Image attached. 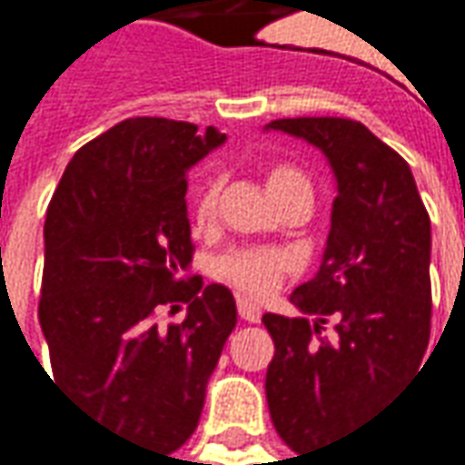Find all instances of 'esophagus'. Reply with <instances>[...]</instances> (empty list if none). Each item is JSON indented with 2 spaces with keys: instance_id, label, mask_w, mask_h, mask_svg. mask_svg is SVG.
I'll return each instance as SVG.
<instances>
[{
  "instance_id": "esophagus-1",
  "label": "esophagus",
  "mask_w": 465,
  "mask_h": 465,
  "mask_svg": "<svg viewBox=\"0 0 465 465\" xmlns=\"http://www.w3.org/2000/svg\"><path fill=\"white\" fill-rule=\"evenodd\" d=\"M236 309H239V316L249 322V324H257L260 319H262V309L257 306V303H252L249 298H239L236 301Z\"/></svg>"
}]
</instances>
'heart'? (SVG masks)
<instances>
[{"label": "heart", "instance_id": "heart-1", "mask_svg": "<svg viewBox=\"0 0 465 465\" xmlns=\"http://www.w3.org/2000/svg\"><path fill=\"white\" fill-rule=\"evenodd\" d=\"M291 187H309V180L293 167H272L267 172L270 198L281 195ZM216 201V180H205L195 190V198H193V221L198 226L208 223L213 218ZM285 270H288L285 254L272 252V249H239V252H232V254L218 260V275L226 278L232 285H236L239 291H244L249 296H267L278 285Z\"/></svg>", "mask_w": 465, "mask_h": 465}]
</instances>
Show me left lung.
I'll use <instances>...</instances> for the list:
<instances>
[{"instance_id":"left-lung-1","label":"left lung","mask_w":465,"mask_h":465,"mask_svg":"<svg viewBox=\"0 0 465 465\" xmlns=\"http://www.w3.org/2000/svg\"><path fill=\"white\" fill-rule=\"evenodd\" d=\"M264 131L319 149L337 190L322 264L291 293L301 316H262L275 342L264 378L270 417L285 445L303 453L347 438L420 371L432 316V229L409 164L362 123L282 118Z\"/></svg>"}]
</instances>
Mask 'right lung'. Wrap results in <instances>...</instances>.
<instances>
[{"mask_svg":"<svg viewBox=\"0 0 465 465\" xmlns=\"http://www.w3.org/2000/svg\"><path fill=\"white\" fill-rule=\"evenodd\" d=\"M223 143L213 125L121 121L74 153L45 213L38 319L54 381L94 422L156 453L195 432L236 327L226 285L184 281V177ZM183 302V325L155 324L162 308Z\"/></svg>","mask_w":465,"mask_h":465,"instance_id":"1","label":"right lung"}]
</instances>
